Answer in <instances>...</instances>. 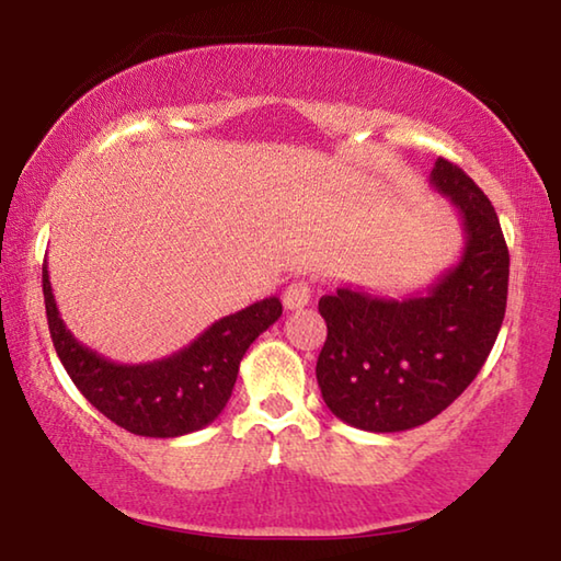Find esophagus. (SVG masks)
Here are the masks:
<instances>
[{
  "mask_svg": "<svg viewBox=\"0 0 561 561\" xmlns=\"http://www.w3.org/2000/svg\"><path fill=\"white\" fill-rule=\"evenodd\" d=\"M311 299V284L309 282H291L287 289H284V307L287 309H304Z\"/></svg>",
  "mask_w": 561,
  "mask_h": 561,
  "instance_id": "34e87169",
  "label": "esophagus"
}]
</instances>
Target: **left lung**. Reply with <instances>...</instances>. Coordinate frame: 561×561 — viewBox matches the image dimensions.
I'll list each match as a JSON object with an SVG mask.
<instances>
[{"label":"left lung","mask_w":561,"mask_h":561,"mask_svg":"<svg viewBox=\"0 0 561 561\" xmlns=\"http://www.w3.org/2000/svg\"><path fill=\"white\" fill-rule=\"evenodd\" d=\"M431 185L462 220L458 264L401 299L354 287L319 299L329 329L317 360L321 396L360 431L401 433L443 413L480 374L505 319L510 252L495 207L445 158Z\"/></svg>","instance_id":"obj_1"}]
</instances>
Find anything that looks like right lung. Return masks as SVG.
I'll return each mask as SVG.
<instances>
[{
    "label": "right lung",
    "instance_id": "obj_1",
    "mask_svg": "<svg viewBox=\"0 0 561 561\" xmlns=\"http://www.w3.org/2000/svg\"><path fill=\"white\" fill-rule=\"evenodd\" d=\"M42 287L51 341L66 374L108 421L146 438H178L210 425L230 401L244 351L282 317V301L270 297L215 321L173 356L116 364L66 329L46 260Z\"/></svg>",
    "mask_w": 561,
    "mask_h": 561
}]
</instances>
